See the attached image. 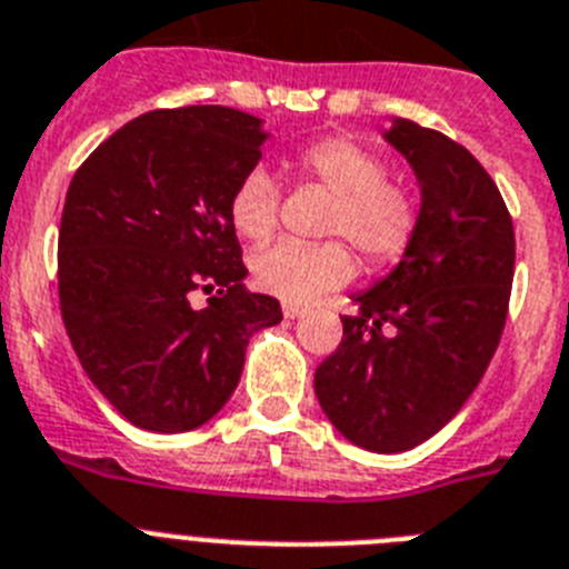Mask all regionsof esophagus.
<instances>
[{
	"label": "esophagus",
	"mask_w": 569,
	"mask_h": 569,
	"mask_svg": "<svg viewBox=\"0 0 569 569\" xmlns=\"http://www.w3.org/2000/svg\"><path fill=\"white\" fill-rule=\"evenodd\" d=\"M307 312V309L300 307V303H283V315L289 318V321H295V318H300V315Z\"/></svg>",
	"instance_id": "esophagus-1"
}]
</instances>
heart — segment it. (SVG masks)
I'll list each match as a JSON object with an SVG mask.
<instances>
[{"instance_id": "1", "label": "heart", "mask_w": 569, "mask_h": 569, "mask_svg": "<svg viewBox=\"0 0 569 569\" xmlns=\"http://www.w3.org/2000/svg\"><path fill=\"white\" fill-rule=\"evenodd\" d=\"M295 173L332 196L323 233L356 246L367 269H388L408 254L422 226L419 196L390 176L388 159L352 136H327L298 147ZM228 219L246 240L271 237L280 219V188L266 167H251L228 196ZM254 283L283 300H312L356 274L342 240H277L248 260Z\"/></svg>"}]
</instances>
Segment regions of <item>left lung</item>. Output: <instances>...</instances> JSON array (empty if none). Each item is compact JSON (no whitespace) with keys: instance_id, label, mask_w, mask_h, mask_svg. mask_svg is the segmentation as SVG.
<instances>
[{"instance_id":"obj_1","label":"left lung","mask_w":569,"mask_h":569,"mask_svg":"<svg viewBox=\"0 0 569 569\" xmlns=\"http://www.w3.org/2000/svg\"><path fill=\"white\" fill-rule=\"evenodd\" d=\"M388 141L417 170L422 226L402 262L343 315L315 396L343 437L379 455L455 419L498 350L515 274V228L498 184L448 136L399 118Z\"/></svg>"}]
</instances>
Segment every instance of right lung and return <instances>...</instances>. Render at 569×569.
<instances>
[{
	"mask_svg": "<svg viewBox=\"0 0 569 569\" xmlns=\"http://www.w3.org/2000/svg\"><path fill=\"white\" fill-rule=\"evenodd\" d=\"M262 141L260 118L240 109H152L71 179L57 240L66 332L94 388L144 431L208 422L240 381L248 338L283 318L242 286L228 219Z\"/></svg>",
	"mask_w": 569,
	"mask_h": 569,
	"instance_id": "1",
	"label": "right lung"
}]
</instances>
